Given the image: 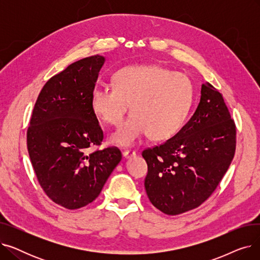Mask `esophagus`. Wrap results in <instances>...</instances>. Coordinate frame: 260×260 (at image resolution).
Segmentation results:
<instances>
[{"instance_id": "1", "label": "esophagus", "mask_w": 260, "mask_h": 260, "mask_svg": "<svg viewBox=\"0 0 260 260\" xmlns=\"http://www.w3.org/2000/svg\"><path fill=\"white\" fill-rule=\"evenodd\" d=\"M122 154H123V157L126 159H129V158L136 156V152L132 151V149H125V151H123Z\"/></svg>"}]
</instances>
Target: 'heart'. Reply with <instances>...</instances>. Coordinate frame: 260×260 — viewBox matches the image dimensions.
Instances as JSON below:
<instances>
[{"label": "heart", "mask_w": 260, "mask_h": 260, "mask_svg": "<svg viewBox=\"0 0 260 260\" xmlns=\"http://www.w3.org/2000/svg\"><path fill=\"white\" fill-rule=\"evenodd\" d=\"M114 86H98L91 91L90 108L94 117L118 125L129 103L131 117L111 136V142L133 146L144 136L156 141L171 139L182 128L193 103V86L188 78L156 65H128L113 77Z\"/></svg>", "instance_id": "obj_1"}]
</instances>
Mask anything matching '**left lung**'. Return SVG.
<instances>
[{
    "label": "left lung",
    "mask_w": 260,
    "mask_h": 260,
    "mask_svg": "<svg viewBox=\"0 0 260 260\" xmlns=\"http://www.w3.org/2000/svg\"><path fill=\"white\" fill-rule=\"evenodd\" d=\"M235 149V122L222 94L207 82L194 115L178 134L142 152L149 201L167 215L198 208L223 178Z\"/></svg>",
    "instance_id": "1"
}]
</instances>
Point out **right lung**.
I'll return each instance as SVG.
<instances>
[{"label": "right lung", "instance_id": "obj_1", "mask_svg": "<svg viewBox=\"0 0 260 260\" xmlns=\"http://www.w3.org/2000/svg\"><path fill=\"white\" fill-rule=\"evenodd\" d=\"M104 61L95 54L51 77L39 94L27 129V148L41 187L68 210L97 198L122 158L116 146L87 154V148L103 140L90 95Z\"/></svg>", "mask_w": 260, "mask_h": 260}]
</instances>
